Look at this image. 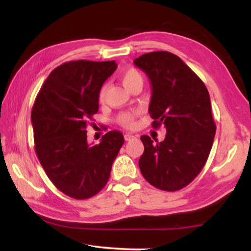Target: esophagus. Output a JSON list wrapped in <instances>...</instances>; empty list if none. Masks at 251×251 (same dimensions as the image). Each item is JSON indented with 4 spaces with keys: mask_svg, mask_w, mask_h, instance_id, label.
<instances>
[{
    "mask_svg": "<svg viewBox=\"0 0 251 251\" xmlns=\"http://www.w3.org/2000/svg\"><path fill=\"white\" fill-rule=\"evenodd\" d=\"M133 138H136V136L132 135V133H130V132H126V135H125V139L126 140H131Z\"/></svg>",
    "mask_w": 251,
    "mask_h": 251,
    "instance_id": "obj_1",
    "label": "esophagus"
}]
</instances>
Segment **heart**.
I'll return each mask as SVG.
<instances>
[{
	"instance_id": "heart-1",
	"label": "heart",
	"mask_w": 251,
	"mask_h": 251,
	"mask_svg": "<svg viewBox=\"0 0 251 251\" xmlns=\"http://www.w3.org/2000/svg\"><path fill=\"white\" fill-rule=\"evenodd\" d=\"M120 80H121L122 84L130 90L135 85H143V76L139 71L136 68H128V70L123 71L120 73ZM106 95V88L102 87L99 91V100H104ZM138 114V112H126L122 113L119 116V123L126 128H132L135 126V118Z\"/></svg>"
}]
</instances>
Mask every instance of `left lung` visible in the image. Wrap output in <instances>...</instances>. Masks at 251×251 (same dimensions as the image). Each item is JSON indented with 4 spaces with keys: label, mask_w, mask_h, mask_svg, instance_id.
<instances>
[{
    "label": "left lung",
    "mask_w": 251,
    "mask_h": 251,
    "mask_svg": "<svg viewBox=\"0 0 251 251\" xmlns=\"http://www.w3.org/2000/svg\"><path fill=\"white\" fill-rule=\"evenodd\" d=\"M152 84L149 112L154 129L164 126L163 142L140 137L139 169L154 187L175 192L187 186L207 162L216 125L209 92L200 77L176 54L154 51L136 58Z\"/></svg>",
    "instance_id": "1"
}]
</instances>
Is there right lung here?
I'll return each instance as SVG.
<instances>
[{"mask_svg": "<svg viewBox=\"0 0 251 251\" xmlns=\"http://www.w3.org/2000/svg\"><path fill=\"white\" fill-rule=\"evenodd\" d=\"M116 63L72 60L51 72L32 109L35 153L47 176L60 192L76 200L105 187L113 161L125 143L113 130L89 145L87 128L98 112L99 91Z\"/></svg>", "mask_w": 251, "mask_h": 251, "instance_id": "right-lung-1", "label": "right lung"}]
</instances>
